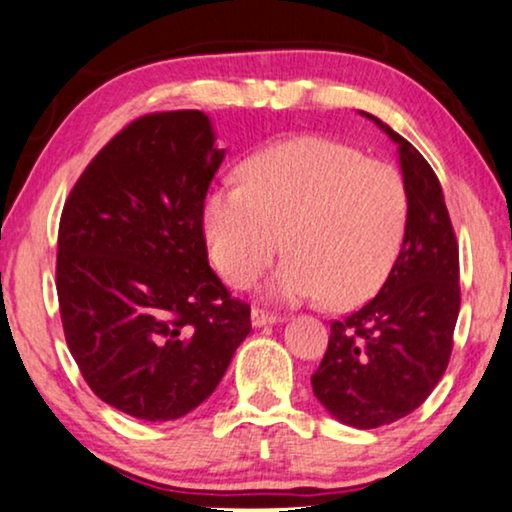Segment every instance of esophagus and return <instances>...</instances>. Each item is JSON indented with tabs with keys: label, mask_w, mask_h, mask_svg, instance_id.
I'll use <instances>...</instances> for the list:
<instances>
[{
	"label": "esophagus",
	"mask_w": 512,
	"mask_h": 512,
	"mask_svg": "<svg viewBox=\"0 0 512 512\" xmlns=\"http://www.w3.org/2000/svg\"><path fill=\"white\" fill-rule=\"evenodd\" d=\"M280 318L273 313H266L262 308H253V313H250V322H253V327H266V325H276Z\"/></svg>",
	"instance_id": "34e87169"
}]
</instances>
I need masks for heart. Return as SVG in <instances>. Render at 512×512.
I'll list each match as a JSON object with an SVG mask.
<instances>
[{
    "label": "heart",
    "mask_w": 512,
    "mask_h": 512,
    "mask_svg": "<svg viewBox=\"0 0 512 512\" xmlns=\"http://www.w3.org/2000/svg\"><path fill=\"white\" fill-rule=\"evenodd\" d=\"M243 185H218L201 206L208 257L234 287L290 255L269 297H325L352 308L385 285L403 246L408 192L390 164L322 136L273 143L241 167Z\"/></svg>",
    "instance_id": "heart-1"
}]
</instances>
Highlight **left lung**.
Segmentation results:
<instances>
[{
    "label": "left lung",
    "instance_id": "1",
    "mask_svg": "<svg viewBox=\"0 0 512 512\" xmlns=\"http://www.w3.org/2000/svg\"><path fill=\"white\" fill-rule=\"evenodd\" d=\"M362 115L399 146L406 236L376 297L331 322L327 352L311 383L338 422L376 429L420 408L448 369L459 315V248L429 162L376 115Z\"/></svg>",
    "mask_w": 512,
    "mask_h": 512
}]
</instances>
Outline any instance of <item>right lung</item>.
Listing matches in <instances>:
<instances>
[{"mask_svg":"<svg viewBox=\"0 0 512 512\" xmlns=\"http://www.w3.org/2000/svg\"><path fill=\"white\" fill-rule=\"evenodd\" d=\"M222 160L206 113H150L99 150L64 204V338L90 390L139 420L206 401L253 329L208 266L201 206Z\"/></svg>","mask_w":512,"mask_h":512,"instance_id":"obj_1","label":"right lung"}]
</instances>
